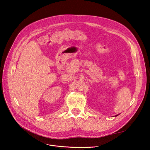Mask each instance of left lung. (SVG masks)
<instances>
[{
	"label": "left lung",
	"mask_w": 150,
	"mask_h": 150,
	"mask_svg": "<svg viewBox=\"0 0 150 150\" xmlns=\"http://www.w3.org/2000/svg\"><path fill=\"white\" fill-rule=\"evenodd\" d=\"M116 116H117V115H116Z\"/></svg>",
	"instance_id": "1"
}]
</instances>
